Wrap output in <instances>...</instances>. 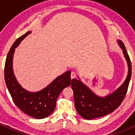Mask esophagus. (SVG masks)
Listing matches in <instances>:
<instances>
[{"label": "esophagus", "instance_id": "esophagus-1", "mask_svg": "<svg viewBox=\"0 0 135 135\" xmlns=\"http://www.w3.org/2000/svg\"><path fill=\"white\" fill-rule=\"evenodd\" d=\"M77 77V74H76V72L74 71H72L71 73V79H73V78H76Z\"/></svg>", "mask_w": 135, "mask_h": 135}]
</instances>
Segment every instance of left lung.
Masks as SVG:
<instances>
[{"instance_id": "1", "label": "left lung", "mask_w": 135, "mask_h": 135, "mask_svg": "<svg viewBox=\"0 0 135 135\" xmlns=\"http://www.w3.org/2000/svg\"><path fill=\"white\" fill-rule=\"evenodd\" d=\"M123 51L128 66L126 80L113 93L104 97L97 96L80 80H71V88L74 92L75 108L78 114L87 120L99 118L110 114L118 108L126 95L132 74V65L126 47L121 40H118Z\"/></svg>"}]
</instances>
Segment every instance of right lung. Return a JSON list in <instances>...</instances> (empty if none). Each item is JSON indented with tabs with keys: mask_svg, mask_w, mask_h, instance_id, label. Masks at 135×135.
Instances as JSON below:
<instances>
[{
	"mask_svg": "<svg viewBox=\"0 0 135 135\" xmlns=\"http://www.w3.org/2000/svg\"><path fill=\"white\" fill-rule=\"evenodd\" d=\"M30 33L29 31L18 38L11 47L4 65V80L17 107L30 116L42 119L53 113L55 108L57 99L61 92L71 84V71H66L58 76L46 88L38 92L32 93L22 88L13 74V58L15 48Z\"/></svg>",
	"mask_w": 135,
	"mask_h": 135,
	"instance_id": "add662e5",
	"label": "right lung"
}]
</instances>
